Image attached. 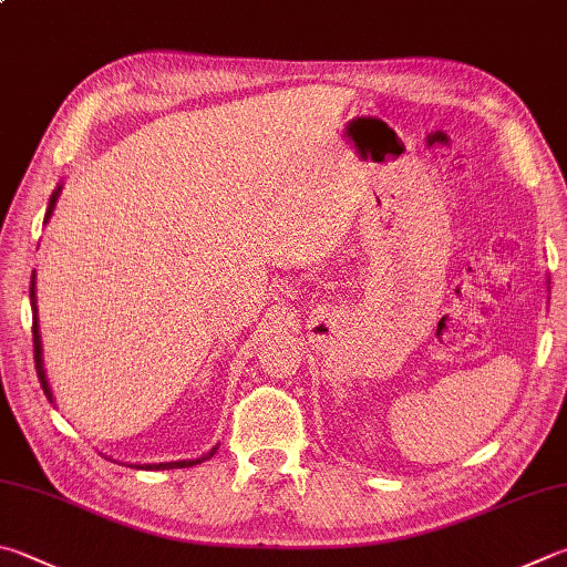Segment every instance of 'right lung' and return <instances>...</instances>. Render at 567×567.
<instances>
[{
    "label": "right lung",
    "instance_id": "1",
    "mask_svg": "<svg viewBox=\"0 0 567 567\" xmlns=\"http://www.w3.org/2000/svg\"><path fill=\"white\" fill-rule=\"evenodd\" d=\"M59 190L56 188L54 193H51L49 198V208H47V215H44V223L49 220L51 210H54L56 205V198H59ZM34 272H32V287H29V300H32V315H34V322H32V334H34V367H37V374H39V382H41V389H44V394L49 396L51 401V389H49V382H47V374H44V362H41V337H39V324H37V295H34ZM215 451H218V446L210 449L208 454H205L203 458H195V461H168V463H148V466H136V468H153V471H166V468H185V466H195V463H200L205 458H210Z\"/></svg>",
    "mask_w": 567,
    "mask_h": 567
}]
</instances>
